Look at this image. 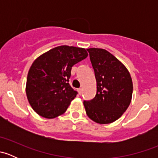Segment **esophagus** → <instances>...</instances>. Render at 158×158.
<instances>
[{
    "label": "esophagus",
    "instance_id": "34e87169",
    "mask_svg": "<svg viewBox=\"0 0 158 158\" xmlns=\"http://www.w3.org/2000/svg\"><path fill=\"white\" fill-rule=\"evenodd\" d=\"M78 92H79V95H82V89H78Z\"/></svg>",
    "mask_w": 158,
    "mask_h": 158
}]
</instances>
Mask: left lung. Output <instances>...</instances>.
Here are the masks:
<instances>
[{
    "label": "left lung",
    "instance_id": "left-lung-1",
    "mask_svg": "<svg viewBox=\"0 0 158 158\" xmlns=\"http://www.w3.org/2000/svg\"><path fill=\"white\" fill-rule=\"evenodd\" d=\"M95 72L97 92L95 98L84 101L87 115L98 124L118 119L131 100L133 84L127 68L104 49H87Z\"/></svg>",
    "mask_w": 158,
    "mask_h": 158
}]
</instances>
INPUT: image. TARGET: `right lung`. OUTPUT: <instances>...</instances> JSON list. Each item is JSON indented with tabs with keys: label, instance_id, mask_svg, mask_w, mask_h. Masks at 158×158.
Listing matches in <instances>:
<instances>
[{
	"label": "right lung",
	"instance_id": "obj_1",
	"mask_svg": "<svg viewBox=\"0 0 158 158\" xmlns=\"http://www.w3.org/2000/svg\"><path fill=\"white\" fill-rule=\"evenodd\" d=\"M87 56L84 48L60 46L35 60L28 72L26 93L38 114L54 118L66 111L78 94L69 83L72 67Z\"/></svg>",
	"mask_w": 158,
	"mask_h": 158
}]
</instances>
